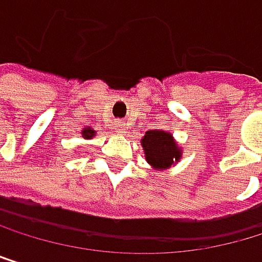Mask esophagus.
<instances>
[{
  "instance_id": "34e87169",
  "label": "esophagus",
  "mask_w": 262,
  "mask_h": 262,
  "mask_svg": "<svg viewBox=\"0 0 262 262\" xmlns=\"http://www.w3.org/2000/svg\"><path fill=\"white\" fill-rule=\"evenodd\" d=\"M115 130H116L118 134H121V135L125 134V128H124V125H122L121 122H116V124H115Z\"/></svg>"
}]
</instances>
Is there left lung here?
<instances>
[{
    "mask_svg": "<svg viewBox=\"0 0 262 262\" xmlns=\"http://www.w3.org/2000/svg\"><path fill=\"white\" fill-rule=\"evenodd\" d=\"M141 146L146 162L157 171L171 168L182 157V149L174 137L162 128L147 130L141 138Z\"/></svg>",
    "mask_w": 262,
    "mask_h": 262,
    "instance_id": "1",
    "label": "left lung"
}]
</instances>
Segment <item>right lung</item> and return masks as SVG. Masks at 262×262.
<instances>
[{"label":"right lung","mask_w":262,"mask_h":262,"mask_svg":"<svg viewBox=\"0 0 262 262\" xmlns=\"http://www.w3.org/2000/svg\"><path fill=\"white\" fill-rule=\"evenodd\" d=\"M81 135H83L84 140H91V138L96 135V130L91 128V127H84V128L81 130Z\"/></svg>","instance_id":"right-lung-1"}]
</instances>
